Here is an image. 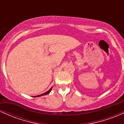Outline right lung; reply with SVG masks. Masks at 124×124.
Wrapping results in <instances>:
<instances>
[{
	"mask_svg": "<svg viewBox=\"0 0 124 124\" xmlns=\"http://www.w3.org/2000/svg\"><path fill=\"white\" fill-rule=\"evenodd\" d=\"M52 87L49 90L47 91V92H45V93H43V94H42L38 95V96H34V97H39V96H43V95H46V94H49V93H50L51 91V90H52Z\"/></svg>",
	"mask_w": 124,
	"mask_h": 124,
	"instance_id": "add662e5",
	"label": "right lung"
}]
</instances>
